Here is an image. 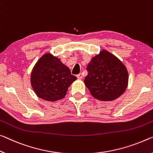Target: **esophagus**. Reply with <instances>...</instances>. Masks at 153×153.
Segmentation results:
<instances>
[{"label": "esophagus", "instance_id": "1", "mask_svg": "<svg viewBox=\"0 0 153 153\" xmlns=\"http://www.w3.org/2000/svg\"><path fill=\"white\" fill-rule=\"evenodd\" d=\"M76 77L78 78L79 79H81L82 78H83V74H82L81 73H79V74L76 75Z\"/></svg>", "mask_w": 153, "mask_h": 153}]
</instances>
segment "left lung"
<instances>
[{
  "mask_svg": "<svg viewBox=\"0 0 153 153\" xmlns=\"http://www.w3.org/2000/svg\"><path fill=\"white\" fill-rule=\"evenodd\" d=\"M85 85L93 97L111 101L120 97L128 85V74L123 63L106 50L92 57L87 66Z\"/></svg>",
  "mask_w": 153,
  "mask_h": 153,
  "instance_id": "left-lung-1",
  "label": "left lung"
}]
</instances>
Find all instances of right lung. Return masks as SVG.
<instances>
[{
  "mask_svg": "<svg viewBox=\"0 0 153 153\" xmlns=\"http://www.w3.org/2000/svg\"><path fill=\"white\" fill-rule=\"evenodd\" d=\"M76 80L69 68L59 59L46 53L37 61L30 74V83L39 98L47 101L62 99L69 87Z\"/></svg>",
  "mask_w": 153,
  "mask_h": 153,
  "instance_id": "obj_1",
  "label": "right lung"
}]
</instances>
